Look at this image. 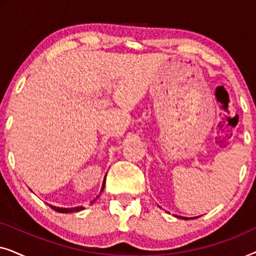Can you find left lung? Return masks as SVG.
<instances>
[{
  "label": "left lung",
  "instance_id": "left-lung-1",
  "mask_svg": "<svg viewBox=\"0 0 256 256\" xmlns=\"http://www.w3.org/2000/svg\"><path fill=\"white\" fill-rule=\"evenodd\" d=\"M184 219H188V218H184Z\"/></svg>",
  "mask_w": 256,
  "mask_h": 256
}]
</instances>
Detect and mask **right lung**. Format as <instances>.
<instances>
[{
    "instance_id": "add662e5",
    "label": "right lung",
    "mask_w": 256,
    "mask_h": 256,
    "mask_svg": "<svg viewBox=\"0 0 256 256\" xmlns=\"http://www.w3.org/2000/svg\"><path fill=\"white\" fill-rule=\"evenodd\" d=\"M104 182H106V177H104V183H102V188H101V191H102V190H104ZM96 198H98V197H96ZM94 200H96V199H94ZM94 200L90 202V204H92V202H93ZM48 206H50V208H51L52 210H54V211H57V212H60V213H72V212H78V211H82V210L84 208L82 206H78V208H57V206H52V205H48Z\"/></svg>"
}]
</instances>
